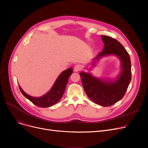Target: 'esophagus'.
Instances as JSON below:
<instances>
[{
	"label": "esophagus",
	"instance_id": "obj_1",
	"mask_svg": "<svg viewBox=\"0 0 148 148\" xmlns=\"http://www.w3.org/2000/svg\"><path fill=\"white\" fill-rule=\"evenodd\" d=\"M81 70H82V66H81L80 65L77 64V65H75L74 66V71L75 72H78V71H81Z\"/></svg>",
	"mask_w": 148,
	"mask_h": 148
}]
</instances>
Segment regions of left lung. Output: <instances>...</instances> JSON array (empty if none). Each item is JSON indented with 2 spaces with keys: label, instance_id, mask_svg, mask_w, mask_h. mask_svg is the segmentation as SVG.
<instances>
[{
  "label": "left lung",
  "instance_id": "obj_1",
  "mask_svg": "<svg viewBox=\"0 0 148 148\" xmlns=\"http://www.w3.org/2000/svg\"><path fill=\"white\" fill-rule=\"evenodd\" d=\"M101 38L104 49L95 58V60L104 56L116 55L121 60V74L114 82L98 79L84 72L80 75L88 97L98 105L108 107L117 103L125 95L131 80V64L128 53L118 40L105 35H101Z\"/></svg>",
  "mask_w": 148,
  "mask_h": 148
}]
</instances>
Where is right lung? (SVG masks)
I'll list each match as a JSON object with an SVG mask.
<instances>
[{"label": "right lung", "mask_w": 148, "mask_h": 148, "mask_svg": "<svg viewBox=\"0 0 148 148\" xmlns=\"http://www.w3.org/2000/svg\"><path fill=\"white\" fill-rule=\"evenodd\" d=\"M73 73L72 68H68L62 72L58 77L56 81L50 90L42 97L35 98L26 94L19 86L22 94L30 101L33 104L40 107H48L58 103L65 92L69 76Z\"/></svg>", "instance_id": "1"}]
</instances>
